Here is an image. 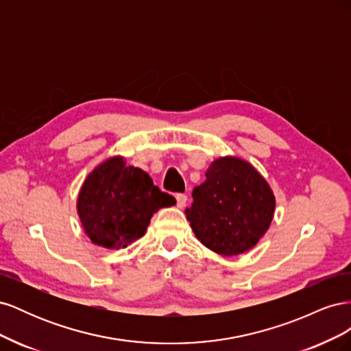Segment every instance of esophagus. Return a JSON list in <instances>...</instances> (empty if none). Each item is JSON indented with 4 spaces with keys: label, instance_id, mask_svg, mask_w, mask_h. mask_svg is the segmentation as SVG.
I'll list each match as a JSON object with an SVG mask.
<instances>
[{
    "label": "esophagus",
    "instance_id": "1",
    "mask_svg": "<svg viewBox=\"0 0 351 351\" xmlns=\"http://www.w3.org/2000/svg\"><path fill=\"white\" fill-rule=\"evenodd\" d=\"M177 199V206L178 208H184L186 206V202H187V196L184 193H177L176 195Z\"/></svg>",
    "mask_w": 351,
    "mask_h": 351
}]
</instances>
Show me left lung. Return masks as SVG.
Masks as SVG:
<instances>
[{
  "mask_svg": "<svg viewBox=\"0 0 351 351\" xmlns=\"http://www.w3.org/2000/svg\"><path fill=\"white\" fill-rule=\"evenodd\" d=\"M186 209L196 237L215 253L234 256L252 249L267 232L275 197L265 178L239 158L210 164L205 183L193 189Z\"/></svg>",
  "mask_w": 351,
  "mask_h": 351,
  "instance_id": "1",
  "label": "left lung"
}]
</instances>
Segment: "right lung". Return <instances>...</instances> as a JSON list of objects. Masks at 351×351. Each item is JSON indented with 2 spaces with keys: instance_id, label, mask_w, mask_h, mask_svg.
Masks as SVG:
<instances>
[{
  "instance_id": "1",
  "label": "right lung",
  "mask_w": 351,
  "mask_h": 351,
  "mask_svg": "<svg viewBox=\"0 0 351 351\" xmlns=\"http://www.w3.org/2000/svg\"><path fill=\"white\" fill-rule=\"evenodd\" d=\"M174 196L161 192L143 169L110 158L88 176L77 200L88 237L107 249L127 247L145 234L159 208L173 206Z\"/></svg>"
}]
</instances>
